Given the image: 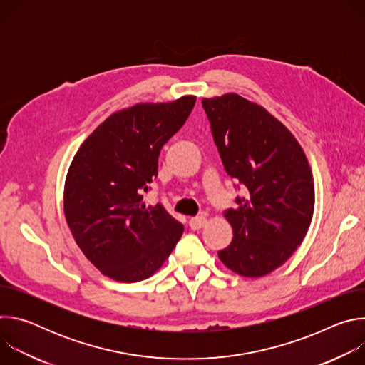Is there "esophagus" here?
<instances>
[{
  "label": "esophagus",
  "mask_w": 365,
  "mask_h": 365,
  "mask_svg": "<svg viewBox=\"0 0 365 365\" xmlns=\"http://www.w3.org/2000/svg\"><path fill=\"white\" fill-rule=\"evenodd\" d=\"M206 222H207V220H206L203 215H200V217L190 218V220H189V227H190V230L196 231V230L203 228V227L206 225Z\"/></svg>",
  "instance_id": "34e87169"
}]
</instances>
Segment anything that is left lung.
<instances>
[{
	"label": "left lung",
	"instance_id": "1",
	"mask_svg": "<svg viewBox=\"0 0 365 365\" xmlns=\"http://www.w3.org/2000/svg\"><path fill=\"white\" fill-rule=\"evenodd\" d=\"M227 173L245 186L224 217L232 227L221 262L244 277H263L302 244L315 206L314 176L294 135L266 108L238 93L202 99Z\"/></svg>",
	"mask_w": 365,
	"mask_h": 365
}]
</instances>
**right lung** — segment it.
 Wrapping results in <instances>:
<instances>
[{
  "label": "right lung",
  "mask_w": 365,
  "mask_h": 365,
  "mask_svg": "<svg viewBox=\"0 0 365 365\" xmlns=\"http://www.w3.org/2000/svg\"><path fill=\"white\" fill-rule=\"evenodd\" d=\"M196 96L135 103L99 124L82 143L65 182V217L89 262L110 279L144 280L158 272L183 234L165 207L143 202L158 176L162 147L175 135Z\"/></svg>",
  "instance_id": "1"
}]
</instances>
